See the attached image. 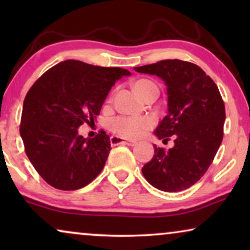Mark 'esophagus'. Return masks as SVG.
<instances>
[{"label": "esophagus", "instance_id": "34e87169", "mask_svg": "<svg viewBox=\"0 0 250 250\" xmlns=\"http://www.w3.org/2000/svg\"><path fill=\"white\" fill-rule=\"evenodd\" d=\"M110 142H111L112 146L126 145V146H134L136 145L135 141H128V140L122 139V138H119V136H111Z\"/></svg>", "mask_w": 250, "mask_h": 250}]
</instances>
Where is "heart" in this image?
<instances>
[{
  "instance_id": "heart-1",
  "label": "heart",
  "mask_w": 250,
  "mask_h": 250,
  "mask_svg": "<svg viewBox=\"0 0 250 250\" xmlns=\"http://www.w3.org/2000/svg\"><path fill=\"white\" fill-rule=\"evenodd\" d=\"M155 85L151 81L140 80L134 83V90L139 88L152 86ZM109 128L111 129L115 134L126 139H136L141 136L143 133L152 126V121L146 117H126V116H119V117L112 118L108 122Z\"/></svg>"
}]
</instances>
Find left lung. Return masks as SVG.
<instances>
[{
	"mask_svg": "<svg viewBox=\"0 0 250 250\" xmlns=\"http://www.w3.org/2000/svg\"><path fill=\"white\" fill-rule=\"evenodd\" d=\"M141 74L156 75L166 85L167 116L155 135L174 146L155 155L142 167L146 180L156 189L177 192L192 187L210 166L222 140L225 107L213 80L197 64L182 60H162L135 67Z\"/></svg>",
	"mask_w": 250,
	"mask_h": 250,
	"instance_id": "obj_1",
	"label": "left lung"
}]
</instances>
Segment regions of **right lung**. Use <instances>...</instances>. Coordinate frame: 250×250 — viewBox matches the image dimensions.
<instances>
[{
  "label": "right lung",
  "mask_w": 250,
  "mask_h": 250,
  "mask_svg": "<svg viewBox=\"0 0 250 250\" xmlns=\"http://www.w3.org/2000/svg\"><path fill=\"white\" fill-rule=\"evenodd\" d=\"M131 73L123 68L61 61L45 71L27 93L20 136L26 155L46 183L59 190H77L97 177L110 151L102 131L93 139L78 135L92 123L116 81Z\"/></svg>",
  "instance_id": "add662e5"
}]
</instances>
